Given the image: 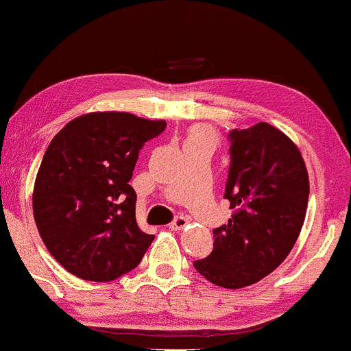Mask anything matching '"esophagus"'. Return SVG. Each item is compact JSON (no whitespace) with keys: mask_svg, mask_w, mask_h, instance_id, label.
I'll return each instance as SVG.
<instances>
[{"mask_svg":"<svg viewBox=\"0 0 351 351\" xmlns=\"http://www.w3.org/2000/svg\"><path fill=\"white\" fill-rule=\"evenodd\" d=\"M187 223H189V220L186 217H182V215H177V217L172 220L171 223H169V228H171V230H182Z\"/></svg>","mask_w":351,"mask_h":351,"instance_id":"1","label":"esophagus"}]
</instances>
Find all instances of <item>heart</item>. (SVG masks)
Returning a JSON list of instances; mask_svg holds the SVG:
<instances>
[{
	"mask_svg": "<svg viewBox=\"0 0 351 351\" xmlns=\"http://www.w3.org/2000/svg\"><path fill=\"white\" fill-rule=\"evenodd\" d=\"M187 143H208L214 145L215 136L212 134V131H208L207 128H195L194 131L191 132V136H189Z\"/></svg>",
	"mask_w": 351,
	"mask_h": 351,
	"instance_id": "heart-1",
	"label": "heart"
}]
</instances>
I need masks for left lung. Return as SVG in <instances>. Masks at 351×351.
Returning a JSON list of instances; mask_svg holds the SVG:
<instances>
[{"label":"left lung","mask_w":351,"mask_h":351,"mask_svg":"<svg viewBox=\"0 0 351 351\" xmlns=\"http://www.w3.org/2000/svg\"><path fill=\"white\" fill-rule=\"evenodd\" d=\"M223 197L234 210L214 228V249L195 270L223 289H242L271 274L293 249L308 204L300 151L267 123L232 129Z\"/></svg>","instance_id":"obj_1"}]
</instances>
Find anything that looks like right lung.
Segmentation results:
<instances>
[{
	"label": "right lung",
	"instance_id": "add662e5",
	"mask_svg": "<svg viewBox=\"0 0 351 351\" xmlns=\"http://www.w3.org/2000/svg\"><path fill=\"white\" fill-rule=\"evenodd\" d=\"M165 129L129 112H90L59 131L34 182V220L46 249L69 274L111 282L136 269L154 235L136 222L129 186L139 151Z\"/></svg>",
	"mask_w": 351,
	"mask_h": 351
}]
</instances>
